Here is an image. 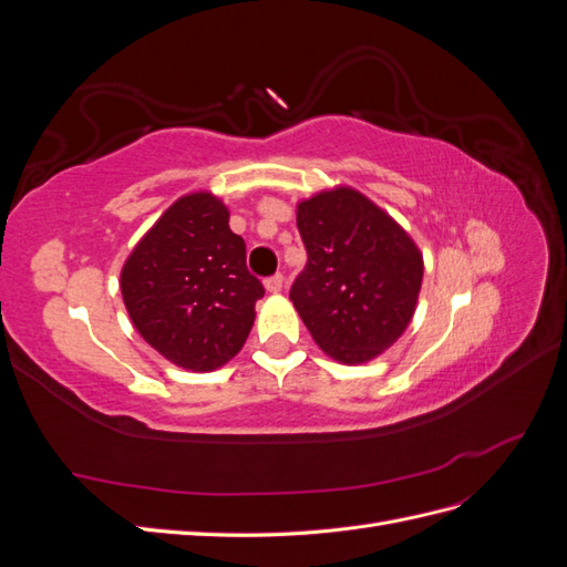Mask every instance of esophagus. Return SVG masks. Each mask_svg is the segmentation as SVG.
I'll list each match as a JSON object with an SVG mask.
<instances>
[{
    "mask_svg": "<svg viewBox=\"0 0 567 567\" xmlns=\"http://www.w3.org/2000/svg\"><path fill=\"white\" fill-rule=\"evenodd\" d=\"M265 288L269 290V293H279V290L284 288V274H271V277L265 279Z\"/></svg>",
    "mask_w": 567,
    "mask_h": 567,
    "instance_id": "34e87169",
    "label": "esophagus"
}]
</instances>
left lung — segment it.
<instances>
[{"mask_svg":"<svg viewBox=\"0 0 567 567\" xmlns=\"http://www.w3.org/2000/svg\"><path fill=\"white\" fill-rule=\"evenodd\" d=\"M307 265L290 286L307 331L342 364H362L398 340L416 310L423 257L409 234L354 188L298 205Z\"/></svg>","mask_w":567,"mask_h":567,"instance_id":"obj_1","label":"left lung"}]
</instances>
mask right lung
I'll list each match as a JSON object with an SVG mask.
<instances>
[{"label": "right lung", "instance_id": "add662e5", "mask_svg": "<svg viewBox=\"0 0 567 567\" xmlns=\"http://www.w3.org/2000/svg\"><path fill=\"white\" fill-rule=\"evenodd\" d=\"M120 290L148 346L192 371H213L244 348L265 296L225 203L205 192L169 205L127 257Z\"/></svg>", "mask_w": 567, "mask_h": 567}]
</instances>
